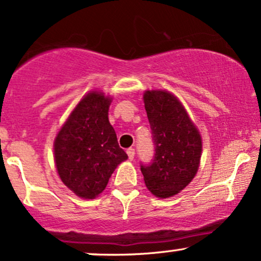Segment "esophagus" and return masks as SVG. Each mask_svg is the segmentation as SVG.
Masks as SVG:
<instances>
[{"label": "esophagus", "instance_id": "obj_1", "mask_svg": "<svg viewBox=\"0 0 261 261\" xmlns=\"http://www.w3.org/2000/svg\"><path fill=\"white\" fill-rule=\"evenodd\" d=\"M126 153H127V155H128V159H130V161H134V158H135V149L134 148H128L126 150Z\"/></svg>", "mask_w": 261, "mask_h": 261}]
</instances>
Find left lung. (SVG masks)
Here are the masks:
<instances>
[{
	"label": "left lung",
	"mask_w": 261,
	"mask_h": 261,
	"mask_svg": "<svg viewBox=\"0 0 261 261\" xmlns=\"http://www.w3.org/2000/svg\"><path fill=\"white\" fill-rule=\"evenodd\" d=\"M144 108L152 130L154 156L141 163L144 184L154 196L168 198L193 180L202 155V139L186 109L168 91H147Z\"/></svg>",
	"instance_id": "left-lung-1"
}]
</instances>
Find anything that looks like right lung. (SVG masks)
Masks as SVG:
<instances>
[{
  "label": "right lung",
  "instance_id": "obj_1",
  "mask_svg": "<svg viewBox=\"0 0 261 261\" xmlns=\"http://www.w3.org/2000/svg\"><path fill=\"white\" fill-rule=\"evenodd\" d=\"M111 98L90 92L75 107L55 141L59 177L81 198L93 199L103 192L113 171L126 161L117 134L108 120Z\"/></svg>",
  "mask_w": 261,
  "mask_h": 261
}]
</instances>
